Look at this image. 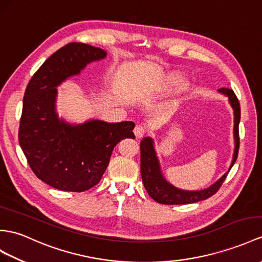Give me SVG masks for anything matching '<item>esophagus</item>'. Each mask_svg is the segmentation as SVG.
<instances>
[{
	"instance_id": "1",
	"label": "esophagus",
	"mask_w": 262,
	"mask_h": 262,
	"mask_svg": "<svg viewBox=\"0 0 262 262\" xmlns=\"http://www.w3.org/2000/svg\"><path fill=\"white\" fill-rule=\"evenodd\" d=\"M133 132H135V136H136L137 139H141V138L143 137L144 133H145V129H144L143 125L138 124V125H136V127H135V130H133Z\"/></svg>"
}]
</instances>
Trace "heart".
<instances>
[{
    "label": "heart",
    "instance_id": "1",
    "mask_svg": "<svg viewBox=\"0 0 262 262\" xmlns=\"http://www.w3.org/2000/svg\"><path fill=\"white\" fill-rule=\"evenodd\" d=\"M170 80H171L172 82H177V81L180 80V76H173V78H171Z\"/></svg>",
    "mask_w": 262,
    "mask_h": 262
}]
</instances>
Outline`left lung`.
<instances>
[{
    "label": "left lung",
    "mask_w": 262,
    "mask_h": 262,
    "mask_svg": "<svg viewBox=\"0 0 262 262\" xmlns=\"http://www.w3.org/2000/svg\"><path fill=\"white\" fill-rule=\"evenodd\" d=\"M219 93L228 98L229 104L233 110V140L234 150L232 155V161L228 171L220 179L216 180L211 186L202 190H183L173 186L169 182L161 169L158 153L155 146V140L151 137H145L140 143L141 150V177L145 190L153 200L163 205H186L201 200H206L213 195L219 190L221 184L225 181L229 171L231 170L238 157L239 151V123H240V104L235 94L230 89H219Z\"/></svg>",
    "instance_id": "obj_1"
}]
</instances>
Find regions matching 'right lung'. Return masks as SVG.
Masks as SVG:
<instances>
[{"label": "right lung", "mask_w": 262, "mask_h": 262, "mask_svg": "<svg viewBox=\"0 0 262 262\" xmlns=\"http://www.w3.org/2000/svg\"><path fill=\"white\" fill-rule=\"evenodd\" d=\"M106 52L84 43L57 50L34 73L23 98L18 142L36 177L62 191L82 192L99 183L121 140L135 139L132 121L89 119L72 123L56 111L57 86Z\"/></svg>", "instance_id": "add662e5"}]
</instances>
